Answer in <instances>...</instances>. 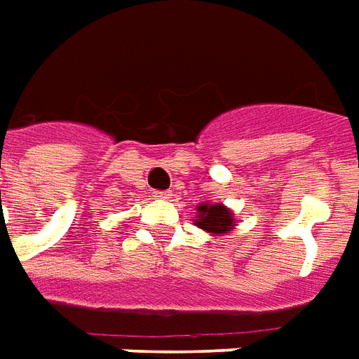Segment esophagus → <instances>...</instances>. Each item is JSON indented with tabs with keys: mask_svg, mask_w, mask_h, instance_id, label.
I'll return each mask as SVG.
<instances>
[{
	"mask_svg": "<svg viewBox=\"0 0 359 359\" xmlns=\"http://www.w3.org/2000/svg\"><path fill=\"white\" fill-rule=\"evenodd\" d=\"M171 196V190H154L155 200H169Z\"/></svg>",
	"mask_w": 359,
	"mask_h": 359,
	"instance_id": "1",
	"label": "esophagus"
}]
</instances>
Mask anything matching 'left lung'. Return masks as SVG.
Listing matches in <instances>:
<instances>
[{"label": "left lung", "mask_w": 359, "mask_h": 359, "mask_svg": "<svg viewBox=\"0 0 359 359\" xmlns=\"http://www.w3.org/2000/svg\"><path fill=\"white\" fill-rule=\"evenodd\" d=\"M196 225L208 233H227L235 227L231 210L223 204H200L196 208Z\"/></svg>", "instance_id": "8db88e82"}]
</instances>
